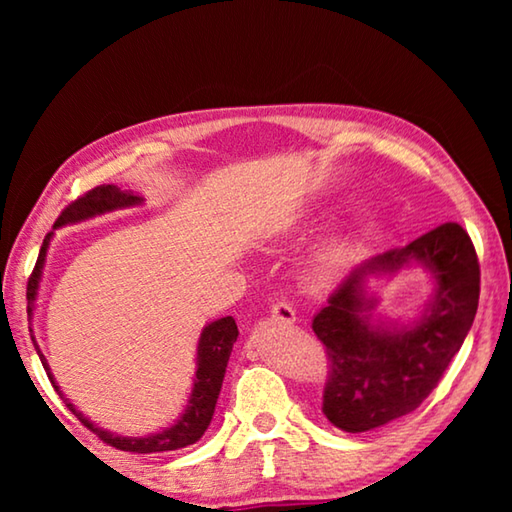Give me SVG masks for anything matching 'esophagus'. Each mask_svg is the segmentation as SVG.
<instances>
[{"label": "esophagus", "instance_id": "esophagus-1", "mask_svg": "<svg viewBox=\"0 0 512 512\" xmlns=\"http://www.w3.org/2000/svg\"><path fill=\"white\" fill-rule=\"evenodd\" d=\"M271 318L275 320V323L291 325V323H296V311H293V307L287 305V302H277V305H273V309H271Z\"/></svg>", "mask_w": 512, "mask_h": 512}]
</instances>
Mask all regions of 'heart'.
Returning a JSON list of instances; mask_svg holds the SVG:
<instances>
[{"label":"heart","instance_id":"heart-1","mask_svg":"<svg viewBox=\"0 0 512 512\" xmlns=\"http://www.w3.org/2000/svg\"><path fill=\"white\" fill-rule=\"evenodd\" d=\"M352 248L343 237L327 239L323 246L314 250L307 262V282L314 287H329L348 271Z\"/></svg>","mask_w":512,"mask_h":512}]
</instances>
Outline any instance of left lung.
Returning a JSON list of instances; mask_svg holds the SVG:
<instances>
[{
	"label": "left lung",
	"mask_w": 512,
	"mask_h": 512,
	"mask_svg": "<svg viewBox=\"0 0 512 512\" xmlns=\"http://www.w3.org/2000/svg\"><path fill=\"white\" fill-rule=\"evenodd\" d=\"M409 263L429 267L437 293L413 326L371 323L376 299L370 274H392ZM481 271L474 244L458 223H443L409 246L359 264L314 316L327 352L325 418L348 433L370 431L411 413L427 400L461 350L479 307Z\"/></svg>",
	"instance_id": "1"
}]
</instances>
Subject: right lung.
Wrapping results in <instances>:
<instances>
[{
	"label": "right lung",
	"mask_w": 512,
	"mask_h": 512,
	"mask_svg": "<svg viewBox=\"0 0 512 512\" xmlns=\"http://www.w3.org/2000/svg\"><path fill=\"white\" fill-rule=\"evenodd\" d=\"M142 201H144L142 196L131 194V192H121V189L115 187V185L94 187V189H90L88 194L76 198V201L69 203L65 210L60 212V216L54 223V228H63V225H67V223H79V221H85V219H92V216H97V214L121 210V207L140 205ZM51 237H54V232H49L45 241H42L36 268H33V273L29 277V284H27V300H29L27 311H29V316L33 314V302H36V296H38V284H40V277H42V266H45V257H47V248H49ZM31 332H33V329H31ZM237 336H239V329H237V323H235V318H232V316L214 320V323H210L203 329L201 339H198L194 388H192V395H189L187 409H185L183 415H180L178 422H173L171 427L162 429L158 433H151V436H144V438L117 436V433H110L106 429L97 427L94 422H90L83 413L74 409L72 402H67V397H63V400L67 404V409L72 411L76 418H79L85 424V427H88L92 433H97L103 443H108L110 447H115V449H121V452L155 454V452H173V449H183L187 445H194L196 440H201L205 429L210 427V422H212L214 406H216V400H219L221 384H223V377H225V368H228V359H230L232 345H235ZM31 339H33V336H31ZM33 345H36L38 357L42 361V366H45V370H47L51 384H54V388L60 393V388L54 381V375H51V370H49L47 359L42 357V352H40L36 341H33ZM60 395H63V393H60Z\"/></svg>",
	"instance_id": "1"
}]
</instances>
